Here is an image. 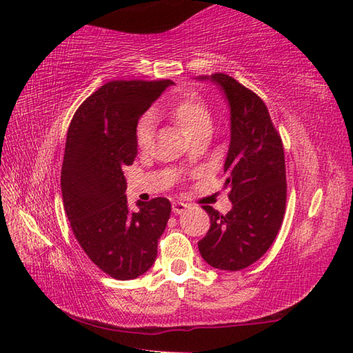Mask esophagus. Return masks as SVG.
Segmentation results:
<instances>
[{"label": "esophagus", "mask_w": 353, "mask_h": 353, "mask_svg": "<svg viewBox=\"0 0 353 353\" xmlns=\"http://www.w3.org/2000/svg\"><path fill=\"white\" fill-rule=\"evenodd\" d=\"M187 208H190L188 204H185V202H181V201H176L172 202V212H174L176 214H181L183 213Z\"/></svg>", "instance_id": "esophagus-1"}]
</instances>
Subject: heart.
Returning a JSON list of instances; mask_svg holds the SVG:
<instances>
[{
    "label": "heart",
    "mask_w": 353,
    "mask_h": 353,
    "mask_svg": "<svg viewBox=\"0 0 353 353\" xmlns=\"http://www.w3.org/2000/svg\"><path fill=\"white\" fill-rule=\"evenodd\" d=\"M170 117L174 119L177 126L188 137L199 132H207L212 129L213 117L207 101L196 92L182 94L174 104L170 107ZM154 139V119L151 115H145L139 119L135 128V143L141 151L151 148Z\"/></svg>",
    "instance_id": "b5f03b06"
}]
</instances>
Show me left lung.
Segmentation results:
<instances>
[{"label":"left lung","instance_id":"8db88e82","mask_svg":"<svg viewBox=\"0 0 353 353\" xmlns=\"http://www.w3.org/2000/svg\"><path fill=\"white\" fill-rule=\"evenodd\" d=\"M207 79L221 85L230 105L224 188H230L232 210L223 214L210 205L202 207L210 216V229L198 248L210 266L240 271L265 255L283 223V143L259 94L224 73Z\"/></svg>","mask_w":353,"mask_h":353}]
</instances>
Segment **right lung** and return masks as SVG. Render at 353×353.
<instances>
[{"mask_svg":"<svg viewBox=\"0 0 353 353\" xmlns=\"http://www.w3.org/2000/svg\"><path fill=\"white\" fill-rule=\"evenodd\" d=\"M171 83L107 82L77 107L68 128L61 174L65 213L83 252L117 280L152 266L171 214L166 198L137 202L139 212H129L123 172L137 157L139 118Z\"/></svg>","mask_w":353,"mask_h":353,"instance_id":"1","label":"right lung"}]
</instances>
